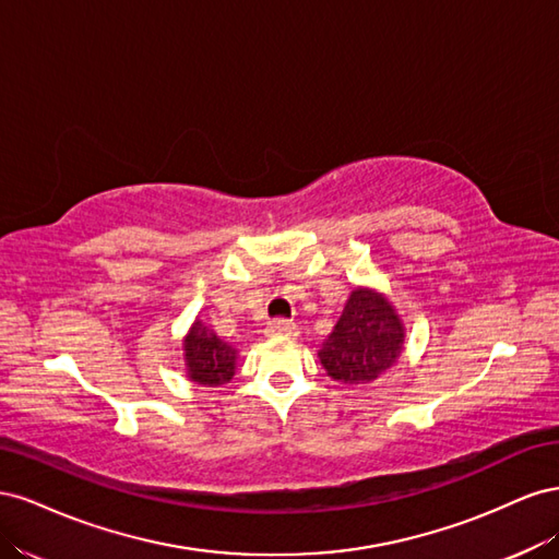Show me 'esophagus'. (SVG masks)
<instances>
[{
    "label": "esophagus",
    "instance_id": "esophagus-1",
    "mask_svg": "<svg viewBox=\"0 0 559 559\" xmlns=\"http://www.w3.org/2000/svg\"><path fill=\"white\" fill-rule=\"evenodd\" d=\"M267 333H270V335H286V337H294V335H298V329H296L294 321H289V319H275L273 324L267 326Z\"/></svg>",
    "mask_w": 559,
    "mask_h": 559
}]
</instances>
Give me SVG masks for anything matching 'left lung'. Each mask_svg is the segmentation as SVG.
Here are the masks:
<instances>
[{
	"mask_svg": "<svg viewBox=\"0 0 559 559\" xmlns=\"http://www.w3.org/2000/svg\"><path fill=\"white\" fill-rule=\"evenodd\" d=\"M405 329L394 306L373 289H354L319 361L341 384H370L392 368L403 349Z\"/></svg>",
	"mask_w": 559,
	"mask_h": 559,
	"instance_id": "obj_1",
	"label": "left lung"
}]
</instances>
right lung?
I'll use <instances>...</instances> for the list:
<instances>
[{
	"mask_svg": "<svg viewBox=\"0 0 559 559\" xmlns=\"http://www.w3.org/2000/svg\"><path fill=\"white\" fill-rule=\"evenodd\" d=\"M186 373L198 384L222 386L233 380L238 349L224 343L205 321L195 319L189 335L183 337Z\"/></svg>",
	"mask_w": 559,
	"mask_h": 559,
	"instance_id": "add662e5",
	"label": "right lung"
}]
</instances>
